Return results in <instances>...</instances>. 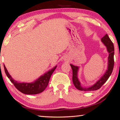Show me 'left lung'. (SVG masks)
I'll list each match as a JSON object with an SVG mask.
<instances>
[{
	"label": "left lung",
	"instance_id": "obj_1",
	"mask_svg": "<svg viewBox=\"0 0 120 120\" xmlns=\"http://www.w3.org/2000/svg\"><path fill=\"white\" fill-rule=\"evenodd\" d=\"M101 41L106 46L107 51L109 53V56L108 58V69L105 72L104 76L97 82L96 84H95L93 86L88 88L82 87L81 86L80 82H79L77 78V72H78V67L77 66H75L72 64H70L72 70V82L74 86L77 89L81 91H94L99 89L103 86V85L106 82L109 78L111 75L113 69L114 64V48L113 42L110 40L109 36L106 34L104 37L101 38Z\"/></svg>",
	"mask_w": 120,
	"mask_h": 120
}]
</instances>
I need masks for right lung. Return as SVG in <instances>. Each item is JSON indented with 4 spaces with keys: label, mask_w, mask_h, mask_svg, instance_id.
<instances>
[{
    "label": "right lung",
    "mask_w": 120,
    "mask_h": 120,
    "mask_svg": "<svg viewBox=\"0 0 120 120\" xmlns=\"http://www.w3.org/2000/svg\"><path fill=\"white\" fill-rule=\"evenodd\" d=\"M4 67L7 76L11 80V82L14 84L16 89H17L19 92L23 94L28 95L37 94L43 92L46 87L48 86L50 77L56 67V66L52 69L49 71L33 82L20 83L14 80L11 78V75L9 74L5 65Z\"/></svg>",
    "instance_id": "add662e5"
}]
</instances>
